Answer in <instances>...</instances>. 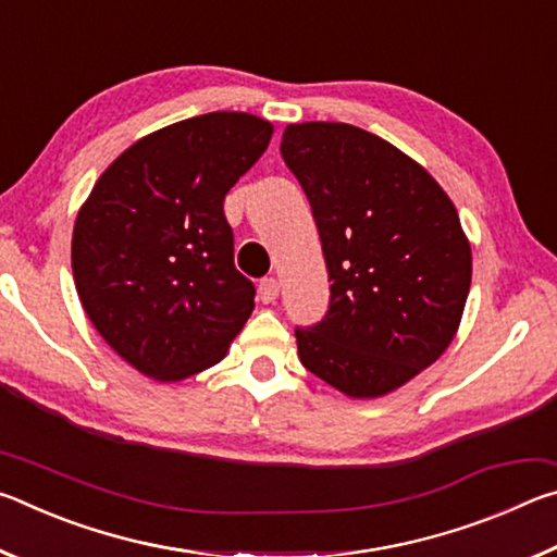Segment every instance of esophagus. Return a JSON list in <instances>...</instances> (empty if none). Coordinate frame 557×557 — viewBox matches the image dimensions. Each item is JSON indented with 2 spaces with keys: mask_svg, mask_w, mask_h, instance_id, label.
Returning <instances> with one entry per match:
<instances>
[{
  "mask_svg": "<svg viewBox=\"0 0 557 557\" xmlns=\"http://www.w3.org/2000/svg\"><path fill=\"white\" fill-rule=\"evenodd\" d=\"M277 295H280V282L275 277L260 280V285H258L260 301H265V305H270V301L277 299Z\"/></svg>",
  "mask_w": 557,
  "mask_h": 557,
  "instance_id": "esophagus-1",
  "label": "esophagus"
}]
</instances>
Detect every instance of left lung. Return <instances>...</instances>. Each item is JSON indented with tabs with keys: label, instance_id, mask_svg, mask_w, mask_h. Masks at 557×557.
Masks as SVG:
<instances>
[{
	"label": "left lung",
	"instance_id": "left-lung-1",
	"mask_svg": "<svg viewBox=\"0 0 557 557\" xmlns=\"http://www.w3.org/2000/svg\"><path fill=\"white\" fill-rule=\"evenodd\" d=\"M282 159L305 188L332 280L322 322L297 329L299 361L348 398H381L455 338L471 245L425 166L346 122H299Z\"/></svg>",
	"mask_w": 557,
	"mask_h": 557
}]
</instances>
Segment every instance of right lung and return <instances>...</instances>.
Returning <instances> with one entry per match:
<instances>
[{"label":"right lung","mask_w":557,"mask_h":557,"mask_svg":"<svg viewBox=\"0 0 557 557\" xmlns=\"http://www.w3.org/2000/svg\"><path fill=\"white\" fill-rule=\"evenodd\" d=\"M270 137V122L248 112L174 122L127 147L75 215L81 305L147 379L211 369L252 314L256 287L235 270L223 199Z\"/></svg>","instance_id":"obj_1"}]
</instances>
